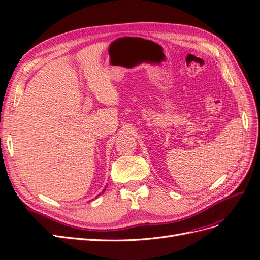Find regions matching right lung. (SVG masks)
<instances>
[{
  "label": "right lung",
  "instance_id": "obj_1",
  "mask_svg": "<svg viewBox=\"0 0 260 260\" xmlns=\"http://www.w3.org/2000/svg\"><path fill=\"white\" fill-rule=\"evenodd\" d=\"M103 192H105V188H104V190H103V191H102V193H103Z\"/></svg>",
  "mask_w": 260,
  "mask_h": 260
}]
</instances>
